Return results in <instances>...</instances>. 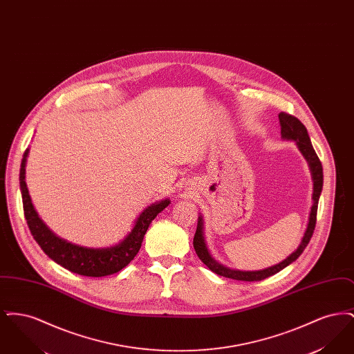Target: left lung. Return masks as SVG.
I'll return each mask as SVG.
<instances>
[{
  "label": "left lung",
  "mask_w": 354,
  "mask_h": 354,
  "mask_svg": "<svg viewBox=\"0 0 354 354\" xmlns=\"http://www.w3.org/2000/svg\"><path fill=\"white\" fill-rule=\"evenodd\" d=\"M280 119V126H281V136L288 140H295L299 150L301 151L304 158L306 159L309 169L312 172V179H313V205L310 208V215H309V223L306 227V231L304 234L301 244L297 247V250L295 252L290 253L286 260H283L281 263L266 268L261 270H230L224 266L219 264L218 261H215L212 259V256L208 252L205 241H204V236H203V218L199 216L198 219V228L194 236V248L196 251V254L199 256V259L203 263L212 270L216 274L223 276V277H228V279H234V280H241V281H260L264 280L267 277H270L272 274L284 270L289 264H292L306 248L308 243L310 241V237L313 235L315 227H316V219H317V207H319V199H320L321 189H322V165H321L320 159L317 156V153L315 151L312 143H310V138L306 131V127L303 123L286 113H280L279 114Z\"/></svg>",
  "instance_id": "1"
}]
</instances>
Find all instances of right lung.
<instances>
[{"label":"right lung","mask_w":354,"mask_h":354,"mask_svg":"<svg viewBox=\"0 0 354 354\" xmlns=\"http://www.w3.org/2000/svg\"><path fill=\"white\" fill-rule=\"evenodd\" d=\"M29 150L24 153L21 169H19V188L22 194L24 214L28 227L33 235L34 240L42 248V251L50 257L53 261L61 267L87 277H102L117 273L123 270L139 252L145 234L149 230L152 220L156 218L167 205L169 199L153 203L149 205L135 221L131 232L126 236L119 244L107 248H87L81 247L54 235L46 224L39 219L34 209L26 182H25V167Z\"/></svg>","instance_id":"obj_1"}]
</instances>
